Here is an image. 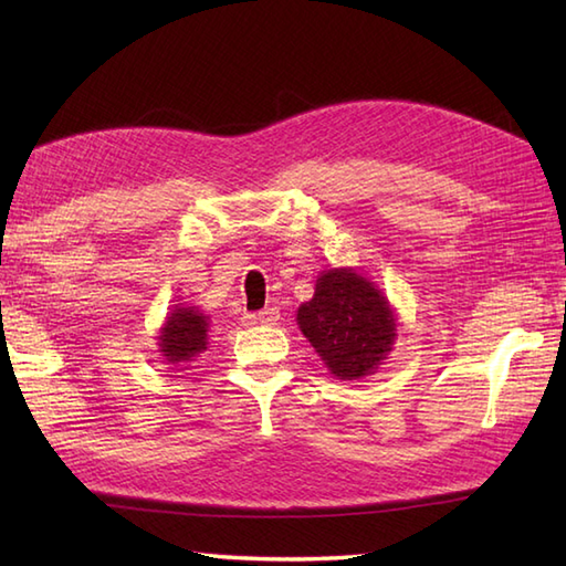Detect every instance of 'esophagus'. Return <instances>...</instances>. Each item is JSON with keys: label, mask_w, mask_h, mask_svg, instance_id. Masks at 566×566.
Wrapping results in <instances>:
<instances>
[{"label": "esophagus", "mask_w": 566, "mask_h": 566, "mask_svg": "<svg viewBox=\"0 0 566 566\" xmlns=\"http://www.w3.org/2000/svg\"><path fill=\"white\" fill-rule=\"evenodd\" d=\"M254 319L259 322V324H275L281 319V312H279V307H266V310H261Z\"/></svg>", "instance_id": "1"}]
</instances>
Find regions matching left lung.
I'll list each match as a JSON object with an SVG mask.
<instances>
[{"label": "left lung", "mask_w": 566, "mask_h": 566, "mask_svg": "<svg viewBox=\"0 0 566 566\" xmlns=\"http://www.w3.org/2000/svg\"><path fill=\"white\" fill-rule=\"evenodd\" d=\"M297 326L328 375L343 381L375 375L398 336L387 295L350 266L316 275L312 300L297 307Z\"/></svg>", "instance_id": "obj_1"}]
</instances>
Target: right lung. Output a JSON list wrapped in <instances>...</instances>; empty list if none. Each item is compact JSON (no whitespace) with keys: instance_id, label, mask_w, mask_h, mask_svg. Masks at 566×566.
<instances>
[{"instance_id":"right-lung-1","label":"right lung","mask_w":566,"mask_h":566,"mask_svg":"<svg viewBox=\"0 0 566 566\" xmlns=\"http://www.w3.org/2000/svg\"><path fill=\"white\" fill-rule=\"evenodd\" d=\"M158 353L165 365L182 367L209 348V316L199 307L175 305L158 331Z\"/></svg>"}]
</instances>
